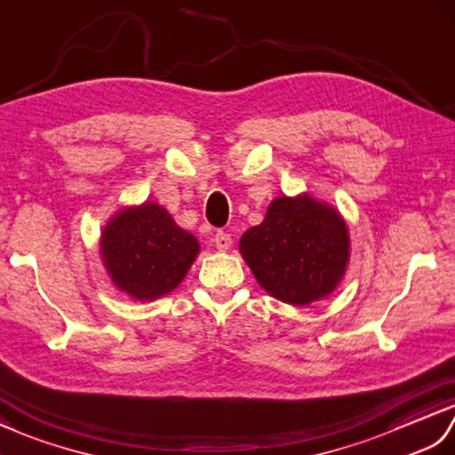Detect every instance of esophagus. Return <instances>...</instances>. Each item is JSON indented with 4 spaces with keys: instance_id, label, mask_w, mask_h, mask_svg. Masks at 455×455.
<instances>
[{
    "instance_id": "1",
    "label": "esophagus",
    "mask_w": 455,
    "mask_h": 455,
    "mask_svg": "<svg viewBox=\"0 0 455 455\" xmlns=\"http://www.w3.org/2000/svg\"><path fill=\"white\" fill-rule=\"evenodd\" d=\"M214 245H216L220 251L229 249V247H231V235L228 234V231H216Z\"/></svg>"
}]
</instances>
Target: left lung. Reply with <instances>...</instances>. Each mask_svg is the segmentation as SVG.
Here are the masks:
<instances>
[{
	"label": "left lung",
	"mask_w": 455,
	"mask_h": 455,
	"mask_svg": "<svg viewBox=\"0 0 455 455\" xmlns=\"http://www.w3.org/2000/svg\"><path fill=\"white\" fill-rule=\"evenodd\" d=\"M348 229L339 212L306 196L276 198L239 251L259 284L291 306L329 296L348 265Z\"/></svg>",
	"instance_id": "1"
}]
</instances>
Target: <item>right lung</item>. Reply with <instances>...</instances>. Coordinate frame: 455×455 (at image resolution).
<instances>
[{
    "mask_svg": "<svg viewBox=\"0 0 455 455\" xmlns=\"http://www.w3.org/2000/svg\"><path fill=\"white\" fill-rule=\"evenodd\" d=\"M198 241L165 208L146 202L116 214L100 237V255L115 284L136 299L175 290L198 255Z\"/></svg>",
    "mask_w": 455,
    "mask_h": 455,
    "instance_id": "add662e5",
    "label": "right lung"
}]
</instances>
